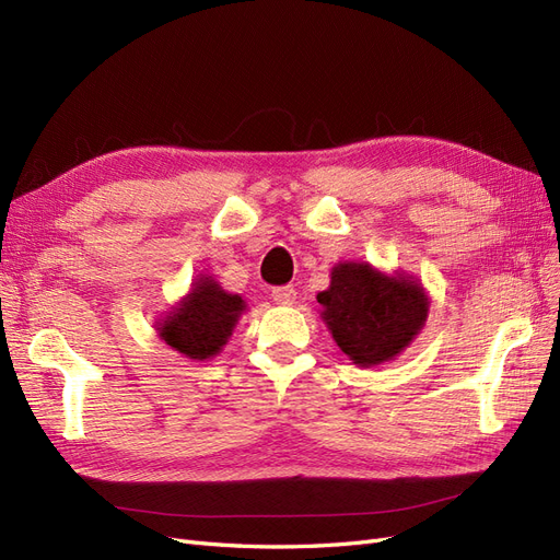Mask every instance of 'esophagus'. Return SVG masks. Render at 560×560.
Instances as JSON below:
<instances>
[{"mask_svg":"<svg viewBox=\"0 0 560 560\" xmlns=\"http://www.w3.org/2000/svg\"><path fill=\"white\" fill-rule=\"evenodd\" d=\"M295 298H298V293H295L293 285H279V288H275V291H272V300L277 304H293Z\"/></svg>","mask_w":560,"mask_h":560,"instance_id":"obj_1","label":"esophagus"}]
</instances>
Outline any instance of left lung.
<instances>
[{
  "label": "left lung",
  "instance_id": "obj_1",
  "mask_svg": "<svg viewBox=\"0 0 560 560\" xmlns=\"http://www.w3.org/2000/svg\"><path fill=\"white\" fill-rule=\"evenodd\" d=\"M337 347L360 368L400 355L428 318L423 285L405 275H384L370 262H339L330 288L316 295Z\"/></svg>",
  "mask_w": 560,
  "mask_h": 560
}]
</instances>
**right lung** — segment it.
<instances>
[{"instance_id":"1","label":"right lung","mask_w":560,"mask_h":560,"mask_svg":"<svg viewBox=\"0 0 560 560\" xmlns=\"http://www.w3.org/2000/svg\"><path fill=\"white\" fill-rule=\"evenodd\" d=\"M246 302L242 295L223 291L219 281L202 275L190 293L158 323L160 337L190 360H207L228 345Z\"/></svg>"}]
</instances>
